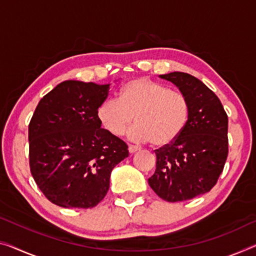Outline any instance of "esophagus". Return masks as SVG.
I'll use <instances>...</instances> for the list:
<instances>
[{
  "instance_id": "esophagus-1",
  "label": "esophagus",
  "mask_w": 256,
  "mask_h": 256,
  "mask_svg": "<svg viewBox=\"0 0 256 256\" xmlns=\"http://www.w3.org/2000/svg\"><path fill=\"white\" fill-rule=\"evenodd\" d=\"M140 150V148L138 146H135V145H129L128 146V151H129V153H135V152H137Z\"/></svg>"
}]
</instances>
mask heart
<instances>
[{"label":"heart","instance_id":"heart-1","mask_svg":"<svg viewBox=\"0 0 256 256\" xmlns=\"http://www.w3.org/2000/svg\"><path fill=\"white\" fill-rule=\"evenodd\" d=\"M128 132L129 140L150 142L153 146L170 145L182 135L190 116L186 96L150 78H135L119 92V100H106L100 105L97 118L113 136Z\"/></svg>","mask_w":256,"mask_h":256}]
</instances>
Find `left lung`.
<instances>
[{"mask_svg":"<svg viewBox=\"0 0 256 256\" xmlns=\"http://www.w3.org/2000/svg\"><path fill=\"white\" fill-rule=\"evenodd\" d=\"M186 96L190 116L170 145L156 150V172L148 186L166 202L188 200L210 191L229 152L228 116L218 97L199 78L183 72L160 76Z\"/></svg>","mask_w":256,"mask_h":256,"instance_id":"obj_1","label":"left lung"}]
</instances>
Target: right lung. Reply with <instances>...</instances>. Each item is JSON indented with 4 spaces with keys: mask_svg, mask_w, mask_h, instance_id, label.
I'll use <instances>...</instances> for the list:
<instances>
[{
    "mask_svg": "<svg viewBox=\"0 0 256 256\" xmlns=\"http://www.w3.org/2000/svg\"><path fill=\"white\" fill-rule=\"evenodd\" d=\"M110 84L68 80L41 98L28 126L30 168L54 205L92 208L104 199L112 169L128 146L97 118Z\"/></svg>",
    "mask_w": 256,
    "mask_h": 256,
    "instance_id": "obj_1",
    "label": "right lung"
}]
</instances>
